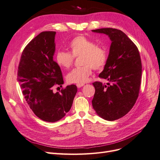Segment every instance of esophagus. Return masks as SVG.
I'll return each mask as SVG.
<instances>
[{"label": "esophagus", "mask_w": 160, "mask_h": 160, "mask_svg": "<svg viewBox=\"0 0 160 160\" xmlns=\"http://www.w3.org/2000/svg\"><path fill=\"white\" fill-rule=\"evenodd\" d=\"M76 86H77V87H78V88H81L82 86H84V84H76Z\"/></svg>", "instance_id": "1"}]
</instances>
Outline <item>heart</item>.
<instances>
[{"instance_id": "b5f03b06", "label": "heart", "mask_w": 160, "mask_h": 160, "mask_svg": "<svg viewBox=\"0 0 160 160\" xmlns=\"http://www.w3.org/2000/svg\"><path fill=\"white\" fill-rule=\"evenodd\" d=\"M72 53L58 51L56 54L57 64L63 69L70 68L74 57L81 56L82 66L74 68L66 76L70 83L83 84L87 82L92 73V68L100 70L104 66L107 60V52L104 47L96 45L93 40L80 35L73 39L69 43Z\"/></svg>"}]
</instances>
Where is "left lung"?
<instances>
[{
    "mask_svg": "<svg viewBox=\"0 0 160 160\" xmlns=\"http://www.w3.org/2000/svg\"><path fill=\"white\" fill-rule=\"evenodd\" d=\"M104 33L111 41L108 56L99 77L108 82H95L92 107L107 121L118 119L129 112L138 98L142 66L139 50L121 30L102 28L92 30Z\"/></svg>",
    "mask_w": 160,
    "mask_h": 160,
    "instance_id": "left-lung-1",
    "label": "left lung"
}]
</instances>
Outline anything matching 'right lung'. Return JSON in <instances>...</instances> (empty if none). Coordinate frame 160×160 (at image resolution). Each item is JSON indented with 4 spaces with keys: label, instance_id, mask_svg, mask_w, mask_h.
I'll return each instance as SVG.
<instances>
[{
    "label": "right lung",
    "instance_id": "right-lung-1",
    "mask_svg": "<svg viewBox=\"0 0 160 160\" xmlns=\"http://www.w3.org/2000/svg\"><path fill=\"white\" fill-rule=\"evenodd\" d=\"M55 31H44L32 39L22 51L17 80L26 102L41 119L54 122L64 117L77 92L74 84L54 93L55 84H63L60 66L53 60Z\"/></svg>",
    "mask_w": 160,
    "mask_h": 160
}]
</instances>
